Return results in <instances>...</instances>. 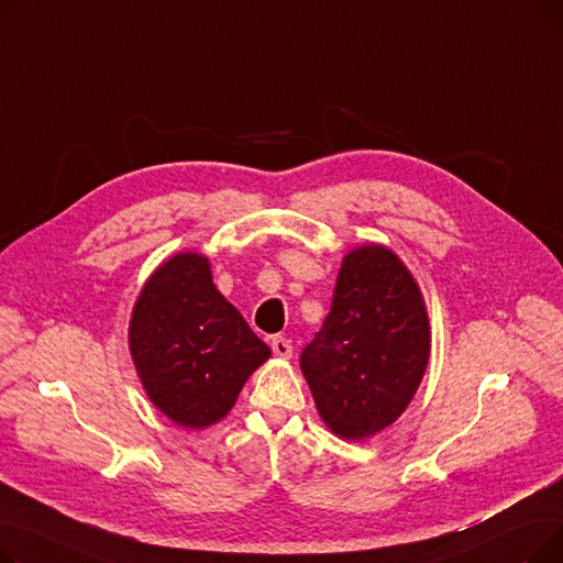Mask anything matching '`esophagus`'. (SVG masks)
Returning a JSON list of instances; mask_svg holds the SVG:
<instances>
[{
	"label": "esophagus",
	"instance_id": "34e87169",
	"mask_svg": "<svg viewBox=\"0 0 563 563\" xmlns=\"http://www.w3.org/2000/svg\"><path fill=\"white\" fill-rule=\"evenodd\" d=\"M291 340H287V338H274L272 340V351H274V356H278V358H289L291 356Z\"/></svg>",
	"mask_w": 563,
	"mask_h": 563
}]
</instances>
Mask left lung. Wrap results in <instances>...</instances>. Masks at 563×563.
Masks as SVG:
<instances>
[{
	"label": "left lung",
	"mask_w": 563,
	"mask_h": 563,
	"mask_svg": "<svg viewBox=\"0 0 563 563\" xmlns=\"http://www.w3.org/2000/svg\"><path fill=\"white\" fill-rule=\"evenodd\" d=\"M431 353L418 280L383 244L351 249L331 312L301 353L319 418L342 440L390 427L416 397Z\"/></svg>",
	"instance_id": "left-lung-1"
}]
</instances>
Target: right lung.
I'll list each match as a JSON object with an SVG mask.
<instances>
[{"label":"right lung","instance_id":"add662e5","mask_svg":"<svg viewBox=\"0 0 563 563\" xmlns=\"http://www.w3.org/2000/svg\"><path fill=\"white\" fill-rule=\"evenodd\" d=\"M128 338L147 399L185 429L223 420L272 356L212 283L210 260L194 251L175 253L145 280Z\"/></svg>","mask_w":563,"mask_h":563}]
</instances>
